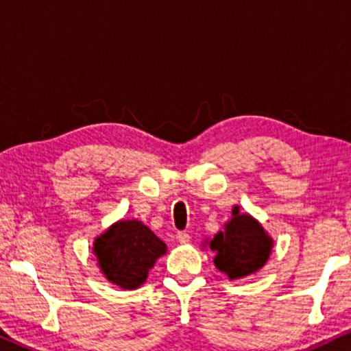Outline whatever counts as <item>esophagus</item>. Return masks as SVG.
<instances>
[{"label": "esophagus", "instance_id": "obj_1", "mask_svg": "<svg viewBox=\"0 0 351 351\" xmlns=\"http://www.w3.org/2000/svg\"><path fill=\"white\" fill-rule=\"evenodd\" d=\"M177 241H179L180 244H186L190 241V234L185 232H179L177 233Z\"/></svg>", "mask_w": 351, "mask_h": 351}]
</instances>
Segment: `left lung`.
Instances as JSON below:
<instances>
[{
  "label": "left lung",
  "mask_w": 351,
  "mask_h": 351,
  "mask_svg": "<svg viewBox=\"0 0 351 351\" xmlns=\"http://www.w3.org/2000/svg\"><path fill=\"white\" fill-rule=\"evenodd\" d=\"M204 243L215 252V268L230 281L257 273L270 258L273 249V238L262 223L251 214L239 213V206L232 209V219L225 222L223 232Z\"/></svg>",
  "instance_id": "left-lung-1"
}]
</instances>
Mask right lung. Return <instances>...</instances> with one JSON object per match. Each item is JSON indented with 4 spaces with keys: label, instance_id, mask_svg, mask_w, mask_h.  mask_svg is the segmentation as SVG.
Masks as SVG:
<instances>
[{
    "label": "right lung",
    "instance_id": "add662e5",
    "mask_svg": "<svg viewBox=\"0 0 351 351\" xmlns=\"http://www.w3.org/2000/svg\"><path fill=\"white\" fill-rule=\"evenodd\" d=\"M93 252L105 280L123 291H134L145 282L167 247L147 225L132 219L110 225L94 239Z\"/></svg>",
    "mask_w": 351,
    "mask_h": 351
}]
</instances>
